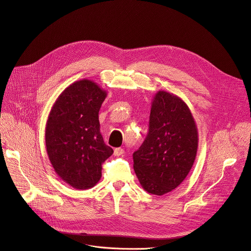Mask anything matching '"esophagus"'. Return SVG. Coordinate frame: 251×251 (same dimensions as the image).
Segmentation results:
<instances>
[{"label": "esophagus", "mask_w": 251, "mask_h": 251, "mask_svg": "<svg viewBox=\"0 0 251 251\" xmlns=\"http://www.w3.org/2000/svg\"><path fill=\"white\" fill-rule=\"evenodd\" d=\"M114 153H115L116 156H121V155H123L125 153V150L123 148H121V147H118V148L115 149Z\"/></svg>", "instance_id": "34e87169"}]
</instances>
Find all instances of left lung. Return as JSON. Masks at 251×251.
I'll return each mask as SVG.
<instances>
[{"mask_svg":"<svg viewBox=\"0 0 251 251\" xmlns=\"http://www.w3.org/2000/svg\"><path fill=\"white\" fill-rule=\"evenodd\" d=\"M198 149V130L184 101L168 92L154 96L147 135L133 152V169L141 187L161 196L189 174Z\"/></svg>","mask_w":251,"mask_h":251,"instance_id":"obj_1","label":"left lung"}]
</instances>
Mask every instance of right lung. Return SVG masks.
Returning a JSON list of instances; mask_svg holds the SVG:
<instances>
[{"label":"right lung","mask_w":251,"mask_h":251,"mask_svg":"<svg viewBox=\"0 0 251 251\" xmlns=\"http://www.w3.org/2000/svg\"><path fill=\"white\" fill-rule=\"evenodd\" d=\"M107 92L87 79L66 88L54 103L45 127L47 154L57 175L78 190L94 187L102 164L113 154L100 132L99 111Z\"/></svg>","instance_id":"right-lung-1"}]
</instances>
